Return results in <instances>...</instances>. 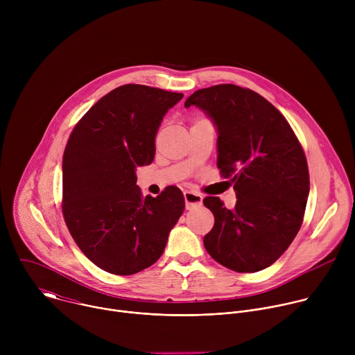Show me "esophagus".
I'll return each instance as SVG.
<instances>
[{"instance_id": "esophagus-1", "label": "esophagus", "mask_w": 355, "mask_h": 355, "mask_svg": "<svg viewBox=\"0 0 355 355\" xmlns=\"http://www.w3.org/2000/svg\"><path fill=\"white\" fill-rule=\"evenodd\" d=\"M184 199H185V208L191 209L195 207L202 205V195L198 192H192V191H185L184 192Z\"/></svg>"}]
</instances>
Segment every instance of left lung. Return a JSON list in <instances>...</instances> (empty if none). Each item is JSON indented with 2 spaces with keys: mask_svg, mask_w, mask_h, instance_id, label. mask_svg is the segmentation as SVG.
<instances>
[{
  "mask_svg": "<svg viewBox=\"0 0 355 355\" xmlns=\"http://www.w3.org/2000/svg\"><path fill=\"white\" fill-rule=\"evenodd\" d=\"M184 105L200 108L214 121L218 168L237 196L234 209L218 196L204 199L215 216L205 248L229 270L261 271L284 254L303 222L309 195L305 151L284 115L248 88H202Z\"/></svg>",
  "mask_w": 355,
  "mask_h": 355,
  "instance_id": "1",
  "label": "left lung"
}]
</instances>
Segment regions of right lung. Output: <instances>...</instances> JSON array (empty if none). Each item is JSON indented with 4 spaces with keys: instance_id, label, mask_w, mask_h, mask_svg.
I'll return each mask as SVG.
<instances>
[{
    "instance_id": "1",
    "label": "right lung",
    "mask_w": 355,
    "mask_h": 355,
    "mask_svg": "<svg viewBox=\"0 0 355 355\" xmlns=\"http://www.w3.org/2000/svg\"><path fill=\"white\" fill-rule=\"evenodd\" d=\"M182 94L121 85L78 121L63 156V216L76 244L96 267L132 275L153 266L184 212L180 188L141 195L136 167L155 159L163 116Z\"/></svg>"
}]
</instances>
